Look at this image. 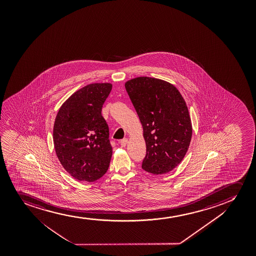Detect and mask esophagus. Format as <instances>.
Instances as JSON below:
<instances>
[{
	"instance_id": "1",
	"label": "esophagus",
	"mask_w": 256,
	"mask_h": 256,
	"mask_svg": "<svg viewBox=\"0 0 256 256\" xmlns=\"http://www.w3.org/2000/svg\"><path fill=\"white\" fill-rule=\"evenodd\" d=\"M120 145L122 146V147H126V146L127 142H128V139L127 138H124L122 139V140H120Z\"/></svg>"
}]
</instances>
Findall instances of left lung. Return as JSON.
<instances>
[{"instance_id": "obj_1", "label": "left lung", "mask_w": 256, "mask_h": 256, "mask_svg": "<svg viewBox=\"0 0 256 256\" xmlns=\"http://www.w3.org/2000/svg\"><path fill=\"white\" fill-rule=\"evenodd\" d=\"M144 129L146 156L142 168L168 174L182 162L192 136L188 108L175 86L164 80L138 76L124 84Z\"/></svg>"}]
</instances>
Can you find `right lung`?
<instances>
[{
    "label": "right lung",
    "instance_id": "right-lung-1",
    "mask_svg": "<svg viewBox=\"0 0 256 256\" xmlns=\"http://www.w3.org/2000/svg\"><path fill=\"white\" fill-rule=\"evenodd\" d=\"M112 84L96 82L72 94L60 108L54 124L56 156L70 176L94 182L108 169L112 148L102 115Z\"/></svg>",
    "mask_w": 256,
    "mask_h": 256
}]
</instances>
